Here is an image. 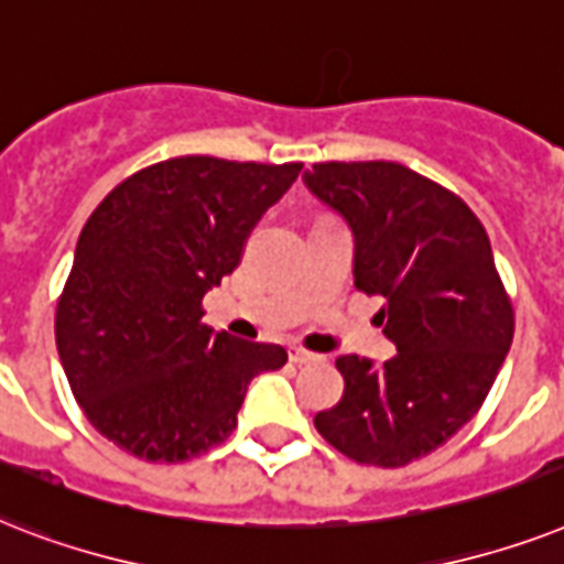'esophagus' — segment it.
Instances as JSON below:
<instances>
[{"label":"esophagus","mask_w":564,"mask_h":564,"mask_svg":"<svg viewBox=\"0 0 564 564\" xmlns=\"http://www.w3.org/2000/svg\"><path fill=\"white\" fill-rule=\"evenodd\" d=\"M291 360H294V364H300V367H303V364H314V360H319V355H314V352H308V349H303V346H291Z\"/></svg>","instance_id":"34e87169"}]
</instances>
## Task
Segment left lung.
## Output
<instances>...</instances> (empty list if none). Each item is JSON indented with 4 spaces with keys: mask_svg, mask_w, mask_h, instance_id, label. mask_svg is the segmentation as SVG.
<instances>
[{
    "mask_svg": "<svg viewBox=\"0 0 564 564\" xmlns=\"http://www.w3.org/2000/svg\"><path fill=\"white\" fill-rule=\"evenodd\" d=\"M352 232L355 288L384 300L390 360L344 355V399L314 416L355 463L399 468L448 443L484 404L512 344V305L486 229L460 197L399 162L303 174Z\"/></svg>",
    "mask_w": 564,
    "mask_h": 564,
    "instance_id": "1",
    "label": "left lung"
}]
</instances>
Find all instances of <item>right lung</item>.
Wrapping results in <instances>:
<instances>
[{"instance_id":"right-lung-1","label":"right lung","mask_w":564,"mask_h":564,"mask_svg":"<svg viewBox=\"0 0 564 564\" xmlns=\"http://www.w3.org/2000/svg\"><path fill=\"white\" fill-rule=\"evenodd\" d=\"M300 171L177 156L137 171L89 215L54 335L72 393L112 445L192 460L232 434L250 381L285 367L282 346L212 332L200 303Z\"/></svg>"}]
</instances>
